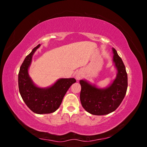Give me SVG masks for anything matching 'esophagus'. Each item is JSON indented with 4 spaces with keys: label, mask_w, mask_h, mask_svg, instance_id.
I'll return each mask as SVG.
<instances>
[{
    "label": "esophagus",
    "mask_w": 147,
    "mask_h": 147,
    "mask_svg": "<svg viewBox=\"0 0 147 147\" xmlns=\"http://www.w3.org/2000/svg\"><path fill=\"white\" fill-rule=\"evenodd\" d=\"M81 76H82V75L78 72H77L76 74H75V78H76L77 80H79Z\"/></svg>",
    "instance_id": "obj_1"
}]
</instances>
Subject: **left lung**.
<instances>
[{"label": "left lung", "instance_id": "8db88e82", "mask_svg": "<svg viewBox=\"0 0 147 147\" xmlns=\"http://www.w3.org/2000/svg\"><path fill=\"white\" fill-rule=\"evenodd\" d=\"M113 63L117 69L116 78L104 88L97 87L85 80H81L80 98L86 112L94 115H104L112 113L121 103L127 88V75L125 66L116 50L112 48Z\"/></svg>", "mask_w": 147, "mask_h": 147}]
</instances>
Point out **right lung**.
<instances>
[{
    "label": "right lung",
    "mask_w": 147,
    "mask_h": 147,
    "mask_svg": "<svg viewBox=\"0 0 147 147\" xmlns=\"http://www.w3.org/2000/svg\"><path fill=\"white\" fill-rule=\"evenodd\" d=\"M40 45L39 44L35 47L21 64L18 74V86L22 99L30 110L37 114H47L55 112L59 107L65 93L76 82V80L59 78L50 86H37L29 76V68L34 54Z\"/></svg>",
    "instance_id": "right-lung-1"
}]
</instances>
